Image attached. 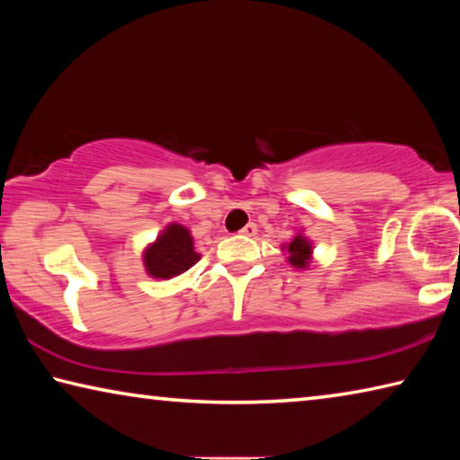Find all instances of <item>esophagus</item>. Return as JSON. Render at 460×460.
<instances>
[{
	"label": "esophagus",
	"instance_id": "esophagus-1",
	"mask_svg": "<svg viewBox=\"0 0 460 460\" xmlns=\"http://www.w3.org/2000/svg\"><path fill=\"white\" fill-rule=\"evenodd\" d=\"M239 233H241V235H245V237H253L255 233H258V225H255V223H249V225H245V227L241 229Z\"/></svg>",
	"mask_w": 460,
	"mask_h": 460
}]
</instances>
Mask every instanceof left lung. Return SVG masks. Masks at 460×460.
<instances>
[{"label": "left lung", "instance_id": "8db88e82", "mask_svg": "<svg viewBox=\"0 0 460 460\" xmlns=\"http://www.w3.org/2000/svg\"><path fill=\"white\" fill-rule=\"evenodd\" d=\"M310 243L300 235L296 237L290 245H288V253H290V263L294 268H305L310 260Z\"/></svg>", "mask_w": 460, "mask_h": 460}]
</instances>
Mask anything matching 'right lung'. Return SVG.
<instances>
[{
    "label": "right lung",
    "mask_w": 460,
    "mask_h": 460,
    "mask_svg": "<svg viewBox=\"0 0 460 460\" xmlns=\"http://www.w3.org/2000/svg\"><path fill=\"white\" fill-rule=\"evenodd\" d=\"M146 268L154 278H172L199 261L192 237L182 225H170L144 255Z\"/></svg>",
    "instance_id": "1"
}]
</instances>
